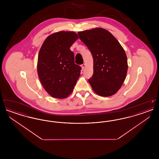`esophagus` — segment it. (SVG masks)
I'll use <instances>...</instances> for the list:
<instances>
[{
	"instance_id": "esophagus-1",
	"label": "esophagus",
	"mask_w": 159,
	"mask_h": 159,
	"mask_svg": "<svg viewBox=\"0 0 159 159\" xmlns=\"http://www.w3.org/2000/svg\"><path fill=\"white\" fill-rule=\"evenodd\" d=\"M85 66H86L85 64H83L82 65H81V67H82V70H84V68H85Z\"/></svg>"
}]
</instances>
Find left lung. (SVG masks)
I'll list each match as a JSON object with an SVG mask.
<instances>
[{
	"mask_svg": "<svg viewBox=\"0 0 159 159\" xmlns=\"http://www.w3.org/2000/svg\"><path fill=\"white\" fill-rule=\"evenodd\" d=\"M78 35L93 57V74L88 80L92 89L102 97L115 94L121 88L128 71L123 48L111 33L102 28L79 31Z\"/></svg>",
	"mask_w": 159,
	"mask_h": 159,
	"instance_id": "8db88e82",
	"label": "left lung"
}]
</instances>
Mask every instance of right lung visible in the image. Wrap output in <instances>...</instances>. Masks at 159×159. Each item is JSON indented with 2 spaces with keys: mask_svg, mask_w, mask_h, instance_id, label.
<instances>
[{
  "mask_svg": "<svg viewBox=\"0 0 159 159\" xmlns=\"http://www.w3.org/2000/svg\"><path fill=\"white\" fill-rule=\"evenodd\" d=\"M78 38L73 31L57 32L46 39L39 51L38 76L53 98L67 97L80 77L82 68L75 64L74 53L70 49Z\"/></svg>",
  "mask_w": 159,
  "mask_h": 159,
  "instance_id": "obj_1",
  "label": "right lung"
}]
</instances>
